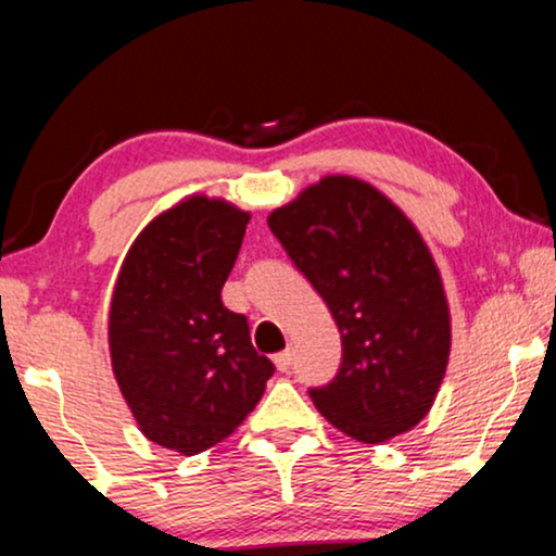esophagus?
<instances>
[{
	"label": "esophagus",
	"mask_w": 556,
	"mask_h": 556,
	"mask_svg": "<svg viewBox=\"0 0 556 556\" xmlns=\"http://www.w3.org/2000/svg\"><path fill=\"white\" fill-rule=\"evenodd\" d=\"M291 361H293V353H291V351L276 353V358H273V363H276L278 371H289V368H291Z\"/></svg>",
	"instance_id": "esophagus-1"
}]
</instances>
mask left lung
Returning <instances> with one entry per match:
<instances>
[{
  "label": "left lung",
  "mask_w": 556,
  "mask_h": 556,
  "mask_svg": "<svg viewBox=\"0 0 556 556\" xmlns=\"http://www.w3.org/2000/svg\"><path fill=\"white\" fill-rule=\"evenodd\" d=\"M267 226L340 330V371L309 389L312 402L355 441L407 433L433 407L451 353L448 301L420 231L348 175L321 177Z\"/></svg>",
  "instance_id": "1"
}]
</instances>
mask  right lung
<instances>
[{
  "instance_id": "add662e5",
  "label": "right lung",
  "mask_w": 556,
  "mask_h": 556,
  "mask_svg": "<svg viewBox=\"0 0 556 556\" xmlns=\"http://www.w3.org/2000/svg\"><path fill=\"white\" fill-rule=\"evenodd\" d=\"M247 222L222 198H185L143 226L115 280V381L141 433L182 456L235 433L276 371L222 301Z\"/></svg>"
}]
</instances>
